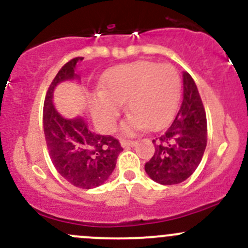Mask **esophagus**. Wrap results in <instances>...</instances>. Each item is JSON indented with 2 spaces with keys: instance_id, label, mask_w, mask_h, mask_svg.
I'll list each match as a JSON object with an SVG mask.
<instances>
[{
  "instance_id": "34e87169",
  "label": "esophagus",
  "mask_w": 248,
  "mask_h": 248,
  "mask_svg": "<svg viewBox=\"0 0 248 248\" xmlns=\"http://www.w3.org/2000/svg\"><path fill=\"white\" fill-rule=\"evenodd\" d=\"M137 144H138V141H137V140H122V141H121V145H122V147L136 146Z\"/></svg>"
}]
</instances>
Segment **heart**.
Wrapping results in <instances>:
<instances>
[{
    "label": "heart",
    "mask_w": 248,
    "mask_h": 248,
    "mask_svg": "<svg viewBox=\"0 0 248 248\" xmlns=\"http://www.w3.org/2000/svg\"><path fill=\"white\" fill-rule=\"evenodd\" d=\"M180 77L169 63L140 61L112 69L106 80V92L97 93L94 116L101 126L112 128L127 102L132 116L124 124L126 133L159 128L171 120L179 103Z\"/></svg>",
    "instance_id": "1"
}]
</instances>
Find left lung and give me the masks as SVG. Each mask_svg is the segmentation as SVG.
Returning <instances> with one entry per match:
<instances>
[{
  "instance_id": "1",
  "label": "left lung",
  "mask_w": 248,
  "mask_h": 248,
  "mask_svg": "<svg viewBox=\"0 0 248 248\" xmlns=\"http://www.w3.org/2000/svg\"><path fill=\"white\" fill-rule=\"evenodd\" d=\"M204 104L194 80L184 73L181 107L170 127L152 140L155 154L145 171L161 185L181 184L198 168L207 142Z\"/></svg>"
}]
</instances>
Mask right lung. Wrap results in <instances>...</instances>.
<instances>
[{
    "label": "right lung",
    "mask_w": 248,
    "mask_h": 248,
    "mask_svg": "<svg viewBox=\"0 0 248 248\" xmlns=\"http://www.w3.org/2000/svg\"><path fill=\"white\" fill-rule=\"evenodd\" d=\"M82 59L74 57L67 62L50 84L43 107V127L47 151L56 170L73 186L90 189L107 181L124 149L119 139L92 133L81 117L67 120L52 106L55 86L76 78L74 68Z\"/></svg>",
    "instance_id": "obj_1"
}]
</instances>
